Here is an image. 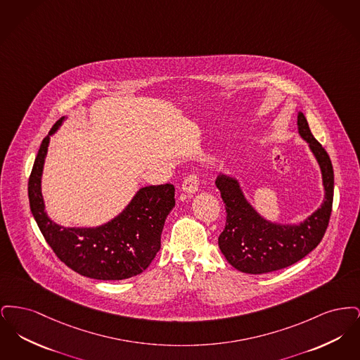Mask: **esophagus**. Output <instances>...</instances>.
I'll return each mask as SVG.
<instances>
[{"mask_svg":"<svg viewBox=\"0 0 360 360\" xmlns=\"http://www.w3.org/2000/svg\"><path fill=\"white\" fill-rule=\"evenodd\" d=\"M182 191L188 195H193L198 191V176L195 174H190L185 178L182 184Z\"/></svg>","mask_w":360,"mask_h":360,"instance_id":"1","label":"esophagus"}]
</instances>
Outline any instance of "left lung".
Masks as SVG:
<instances>
[{"label": "left lung", "mask_w": 360, "mask_h": 360, "mask_svg": "<svg viewBox=\"0 0 360 360\" xmlns=\"http://www.w3.org/2000/svg\"><path fill=\"white\" fill-rule=\"evenodd\" d=\"M297 132L308 143L319 163L324 200L298 223L264 219L244 194L239 178L220 172L214 181L225 202L226 224L219 247L228 263L245 274H266L297 263L313 251L326 233L333 202V167L323 146L313 137L302 112L297 113Z\"/></svg>", "instance_id": "1"}]
</instances>
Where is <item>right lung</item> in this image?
<instances>
[{"label": "right lung", "instance_id": "obj_1", "mask_svg": "<svg viewBox=\"0 0 360 360\" xmlns=\"http://www.w3.org/2000/svg\"><path fill=\"white\" fill-rule=\"evenodd\" d=\"M68 117L44 137L28 182L34 221L52 251L78 274L100 281H121L143 273L160 250L165 221L175 206L170 184L139 188L117 216L97 226H63L50 219L41 193V176L50 139Z\"/></svg>", "mask_w": 360, "mask_h": 360}]
</instances>
